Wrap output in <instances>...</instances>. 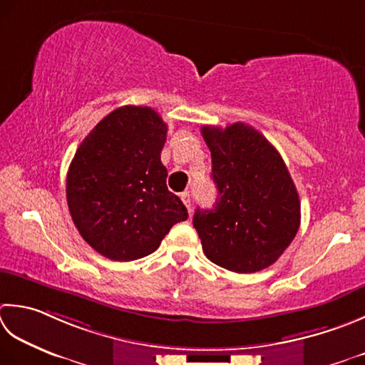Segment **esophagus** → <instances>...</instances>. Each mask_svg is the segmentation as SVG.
<instances>
[{"label": "esophagus", "mask_w": 365, "mask_h": 365, "mask_svg": "<svg viewBox=\"0 0 365 365\" xmlns=\"http://www.w3.org/2000/svg\"><path fill=\"white\" fill-rule=\"evenodd\" d=\"M180 197H182V201H183V204L187 205V209H188V212L191 213V199H190V192L188 191H183V192H180Z\"/></svg>", "instance_id": "esophagus-1"}]
</instances>
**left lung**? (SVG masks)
Masks as SVG:
<instances>
[{
  "instance_id": "left-lung-1",
  "label": "left lung",
  "mask_w": 365,
  "mask_h": 365,
  "mask_svg": "<svg viewBox=\"0 0 365 365\" xmlns=\"http://www.w3.org/2000/svg\"><path fill=\"white\" fill-rule=\"evenodd\" d=\"M218 197L197 209L192 226L207 258L253 274L280 258L301 225V201L280 153L253 126H202Z\"/></svg>"
}]
</instances>
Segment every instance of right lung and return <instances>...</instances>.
<instances>
[{
	"label": "right lung",
	"mask_w": 365,
	"mask_h": 365,
	"mask_svg": "<svg viewBox=\"0 0 365 365\" xmlns=\"http://www.w3.org/2000/svg\"><path fill=\"white\" fill-rule=\"evenodd\" d=\"M168 126L152 107L123 106L82 140L66 177L71 218L83 240L112 261L153 253L188 218L166 187L161 163Z\"/></svg>",
	"instance_id": "add662e5"
}]
</instances>
